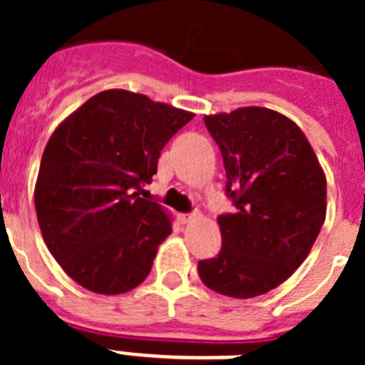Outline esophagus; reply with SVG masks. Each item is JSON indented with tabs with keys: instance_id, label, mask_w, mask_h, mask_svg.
<instances>
[{
	"instance_id": "esophagus-1",
	"label": "esophagus",
	"mask_w": 365,
	"mask_h": 365,
	"mask_svg": "<svg viewBox=\"0 0 365 365\" xmlns=\"http://www.w3.org/2000/svg\"><path fill=\"white\" fill-rule=\"evenodd\" d=\"M195 219H199V214H180L179 215L180 225H190V222H193Z\"/></svg>"
}]
</instances>
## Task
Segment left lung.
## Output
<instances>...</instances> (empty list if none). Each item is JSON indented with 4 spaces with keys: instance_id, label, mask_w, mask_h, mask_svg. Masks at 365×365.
I'll list each match as a JSON object with an SVG mask.
<instances>
[{
    "instance_id": "1",
    "label": "left lung",
    "mask_w": 365,
    "mask_h": 365,
    "mask_svg": "<svg viewBox=\"0 0 365 365\" xmlns=\"http://www.w3.org/2000/svg\"><path fill=\"white\" fill-rule=\"evenodd\" d=\"M222 153L234 214L219 215L222 247L199 261V278L230 298L282 285L311 252L327 212V180L296 122L274 109L205 115Z\"/></svg>"
}]
</instances>
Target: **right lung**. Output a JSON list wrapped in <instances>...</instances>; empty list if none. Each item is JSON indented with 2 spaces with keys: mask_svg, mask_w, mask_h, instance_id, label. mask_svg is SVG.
Returning <instances> with one entry per match:
<instances>
[{
  "mask_svg": "<svg viewBox=\"0 0 365 365\" xmlns=\"http://www.w3.org/2000/svg\"><path fill=\"white\" fill-rule=\"evenodd\" d=\"M193 113L146 95L108 89L51 135L34 206L43 241L71 279L96 294H124L146 279L172 215L138 197L166 143Z\"/></svg>",
  "mask_w": 365,
  "mask_h": 365,
  "instance_id": "right-lung-1",
  "label": "right lung"
}]
</instances>
